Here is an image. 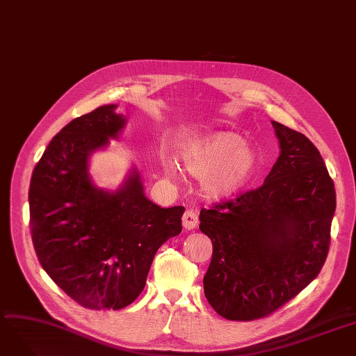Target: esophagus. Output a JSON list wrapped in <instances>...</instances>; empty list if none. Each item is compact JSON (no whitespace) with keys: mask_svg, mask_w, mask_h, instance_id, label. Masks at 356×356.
Masks as SVG:
<instances>
[{"mask_svg":"<svg viewBox=\"0 0 356 356\" xmlns=\"http://www.w3.org/2000/svg\"><path fill=\"white\" fill-rule=\"evenodd\" d=\"M198 225V214L195 210H187L182 216V226L187 230L195 229Z\"/></svg>","mask_w":356,"mask_h":356,"instance_id":"34e87169","label":"esophagus"}]
</instances>
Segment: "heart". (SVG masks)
<instances>
[{
  "label": "heart",
  "instance_id": "1",
  "mask_svg": "<svg viewBox=\"0 0 356 356\" xmlns=\"http://www.w3.org/2000/svg\"><path fill=\"white\" fill-rule=\"evenodd\" d=\"M181 162L195 177H202L201 188L207 197L232 194L255 172L258 158L250 145L230 131H218L195 139L181 150ZM165 171L177 177V168L166 162Z\"/></svg>",
  "mask_w": 356,
  "mask_h": 356
}]
</instances>
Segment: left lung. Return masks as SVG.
<instances>
[{
    "instance_id": "left-lung-1",
    "label": "left lung",
    "mask_w": 356,
    "mask_h": 356,
    "mask_svg": "<svg viewBox=\"0 0 356 356\" xmlns=\"http://www.w3.org/2000/svg\"><path fill=\"white\" fill-rule=\"evenodd\" d=\"M280 156L259 188L201 209L213 243L204 275L210 306L227 320L265 317L317 277L330 243L336 193L317 147L270 122Z\"/></svg>"
}]
</instances>
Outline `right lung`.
Masks as SVG:
<instances>
[{
    "mask_svg": "<svg viewBox=\"0 0 356 356\" xmlns=\"http://www.w3.org/2000/svg\"><path fill=\"white\" fill-rule=\"evenodd\" d=\"M115 108L101 106L66 124L47 145L29 190L40 265L59 289L92 310H120L139 297L155 253L181 233L185 210L152 202L136 168L115 191L94 185L90 156L126 124Z\"/></svg>",
    "mask_w": 356,
    "mask_h": 356,
    "instance_id": "1",
    "label": "right lung"
}]
</instances>
